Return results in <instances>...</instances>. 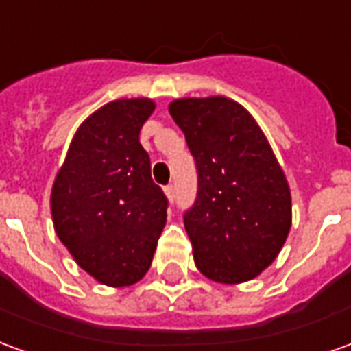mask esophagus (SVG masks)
<instances>
[{
  "mask_svg": "<svg viewBox=\"0 0 351 351\" xmlns=\"http://www.w3.org/2000/svg\"><path fill=\"white\" fill-rule=\"evenodd\" d=\"M165 195L169 197V201L175 199V186H173V184H167V186H165Z\"/></svg>",
  "mask_w": 351,
  "mask_h": 351,
  "instance_id": "esophagus-1",
  "label": "esophagus"
}]
</instances>
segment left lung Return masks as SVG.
Returning <instances> with one entry per match:
<instances>
[{
  "label": "left lung",
  "mask_w": 351,
  "mask_h": 351,
  "mask_svg": "<svg viewBox=\"0 0 351 351\" xmlns=\"http://www.w3.org/2000/svg\"><path fill=\"white\" fill-rule=\"evenodd\" d=\"M197 169V195L184 213L195 266L218 283H241L276 261L291 230V192L252 116L224 97L175 100Z\"/></svg>",
  "instance_id": "obj_1"
}]
</instances>
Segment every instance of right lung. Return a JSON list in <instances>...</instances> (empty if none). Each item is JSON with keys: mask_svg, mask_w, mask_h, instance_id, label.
<instances>
[{"mask_svg": "<svg viewBox=\"0 0 351 351\" xmlns=\"http://www.w3.org/2000/svg\"><path fill=\"white\" fill-rule=\"evenodd\" d=\"M148 99L114 100L87 117L73 136L51 193L58 239L100 283L133 285L150 269L169 199L152 180L141 129Z\"/></svg>", "mask_w": 351, "mask_h": 351, "instance_id": "1", "label": "right lung"}]
</instances>
